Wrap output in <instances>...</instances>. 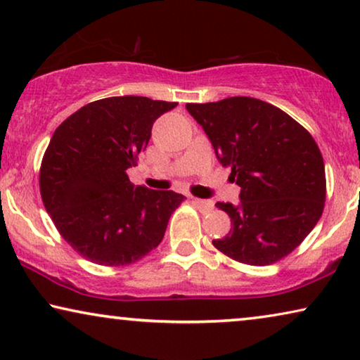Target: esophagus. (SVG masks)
Wrapping results in <instances>:
<instances>
[{"instance_id":"obj_1","label":"esophagus","mask_w":360,"mask_h":360,"mask_svg":"<svg viewBox=\"0 0 360 360\" xmlns=\"http://www.w3.org/2000/svg\"><path fill=\"white\" fill-rule=\"evenodd\" d=\"M191 203H193L200 211H203V213H210V211H213V208H214L213 201L200 200V198H195V196L191 198Z\"/></svg>"}]
</instances>
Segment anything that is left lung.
<instances>
[{"label": "left lung", "mask_w": 360, "mask_h": 360, "mask_svg": "<svg viewBox=\"0 0 360 360\" xmlns=\"http://www.w3.org/2000/svg\"><path fill=\"white\" fill-rule=\"evenodd\" d=\"M186 110L240 186L238 205L216 203L229 214L231 231L214 248L248 265L287 257L316 226L326 200L323 155L311 134L257 98L188 103Z\"/></svg>", "instance_id": "1"}]
</instances>
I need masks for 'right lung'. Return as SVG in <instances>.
Masks as SVG:
<instances>
[{
	"instance_id": "1",
	"label": "right lung",
	"mask_w": 360,
	"mask_h": 360,
	"mask_svg": "<svg viewBox=\"0 0 360 360\" xmlns=\"http://www.w3.org/2000/svg\"><path fill=\"white\" fill-rule=\"evenodd\" d=\"M176 105L146 96L103 98L53 132L39 172L42 203L82 257L122 267L162 243L185 196L134 186L126 170L137 165L154 121Z\"/></svg>"
}]
</instances>
